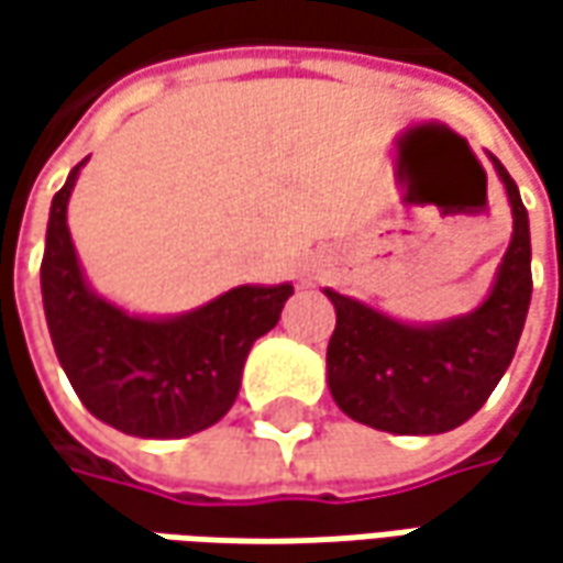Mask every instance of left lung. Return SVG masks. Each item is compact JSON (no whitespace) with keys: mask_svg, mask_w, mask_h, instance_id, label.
Returning <instances> with one entry per match:
<instances>
[{"mask_svg":"<svg viewBox=\"0 0 563 563\" xmlns=\"http://www.w3.org/2000/svg\"><path fill=\"white\" fill-rule=\"evenodd\" d=\"M492 165L514 234L476 310L413 325L325 288L338 316L325 354L329 391L351 420L395 435H439L470 420L510 366L532 297L530 219L508 168L495 156Z\"/></svg>","mask_w":563,"mask_h":563,"instance_id":"1","label":"left lung"}]
</instances>
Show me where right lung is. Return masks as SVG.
<instances>
[{
	"instance_id": "add662e5",
	"label": "right lung",
	"mask_w": 563,
	"mask_h": 563,
	"mask_svg": "<svg viewBox=\"0 0 563 563\" xmlns=\"http://www.w3.org/2000/svg\"><path fill=\"white\" fill-rule=\"evenodd\" d=\"M77 163L53 197L40 266L55 357L80 404L137 439H185L231 410L256 338L275 329L294 285H238L178 316H137L99 297L68 231Z\"/></svg>"
}]
</instances>
